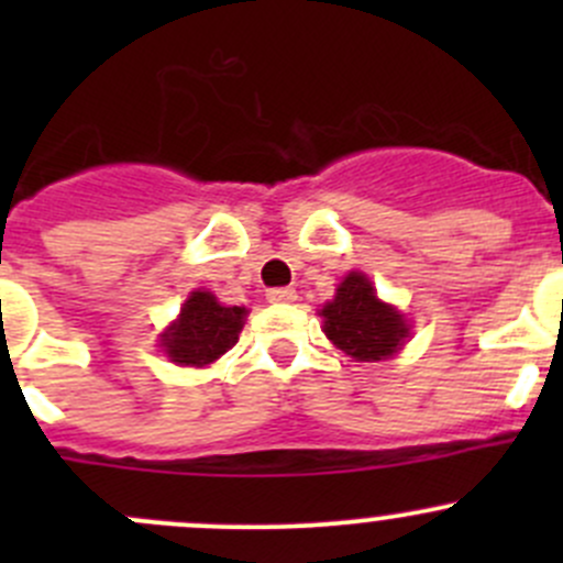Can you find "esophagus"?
<instances>
[{"label":"esophagus","instance_id":"obj_1","mask_svg":"<svg viewBox=\"0 0 563 563\" xmlns=\"http://www.w3.org/2000/svg\"><path fill=\"white\" fill-rule=\"evenodd\" d=\"M266 299L275 305H288L297 299V291H294V288H269V291H266Z\"/></svg>","mask_w":563,"mask_h":563}]
</instances>
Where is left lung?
<instances>
[{
    "mask_svg": "<svg viewBox=\"0 0 563 563\" xmlns=\"http://www.w3.org/2000/svg\"><path fill=\"white\" fill-rule=\"evenodd\" d=\"M323 332L343 354L356 362H382L395 356L411 334L397 308L376 297L371 277L349 272L332 302L323 305Z\"/></svg>",
    "mask_w": 563,
    "mask_h": 563,
    "instance_id": "left-lung-1",
    "label": "left lung"
}]
</instances>
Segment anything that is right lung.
<instances>
[{
    "mask_svg": "<svg viewBox=\"0 0 563 563\" xmlns=\"http://www.w3.org/2000/svg\"><path fill=\"white\" fill-rule=\"evenodd\" d=\"M245 316V308H225L212 291H192L179 318L161 334V345L176 365L207 367L234 349Z\"/></svg>",
    "mask_w": 563,
    "mask_h": 563,
    "instance_id": "1",
    "label": "right lung"
}]
</instances>
